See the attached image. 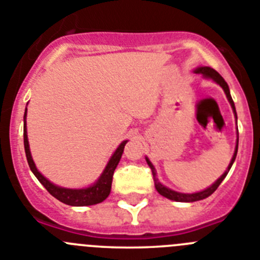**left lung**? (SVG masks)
<instances>
[{
  "label": "left lung",
  "mask_w": 260,
  "mask_h": 260,
  "mask_svg": "<svg viewBox=\"0 0 260 260\" xmlns=\"http://www.w3.org/2000/svg\"><path fill=\"white\" fill-rule=\"evenodd\" d=\"M195 73L197 74H201L203 75L204 78H211V79H213L217 84H220V86L222 87V89H224L225 95H226V98H228L229 103H231L232 108H233V112H234V116H236V119H237V113H236V107H234V103H233V99H232L231 96V92H229V87L228 84H226V82L224 80V78L221 77V75L217 73L216 70H213L212 68H208V66H202V68H198L195 69ZM237 151H238V138H237V144H236V151H234V155L233 157H232L231 160V164L228 165V169L224 172V174H222L221 177H220L219 180L216 181L215 183H212V185L210 186V187H207L206 190H203V191H199V192H194V194H183V192H177L174 191V190H171L168 189V187H165L164 185H161V183L158 182V180L156 178V171L155 168H153V165L151 164V161L148 160V158L146 157L147 160V164H148V167L151 168V171H152V176H153V182H155V187L156 190L158 191V194L162 195V197H165V198L171 199V201H176V202H197V201H202V199L207 198V197H210L212 192H215V190L217 189L220 186V183L222 182V180H224L225 177H226V174H228L229 169L232 168V165H233L234 160H236V156H237Z\"/></svg>",
  "instance_id": "left-lung-1"
}]
</instances>
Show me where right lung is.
<instances>
[{"label": "right lung", "instance_id": "add662e5", "mask_svg": "<svg viewBox=\"0 0 260 260\" xmlns=\"http://www.w3.org/2000/svg\"><path fill=\"white\" fill-rule=\"evenodd\" d=\"M26 114H27V108L26 113H24V126H23V139H24V151H26V157L28 161L29 169L32 173L35 174L36 178L40 181V183L44 186L45 189L48 190L49 194H52L56 199H58L62 203L69 204V206H92V204L102 203L103 201L108 198V195L110 194V187H112V181H113V173L114 169L118 165L121 156L123 153V148L127 141H123L122 143L119 144L118 148L114 151L112 157L109 158L107 167H105L104 172L102 176L99 177V180L96 181L93 185L86 189H65V187H59V186L53 185L49 180H47L40 172L38 171L35 162L32 160L31 152H29V144H28V138H27V126H26Z\"/></svg>", "mask_w": 260, "mask_h": 260}]
</instances>
